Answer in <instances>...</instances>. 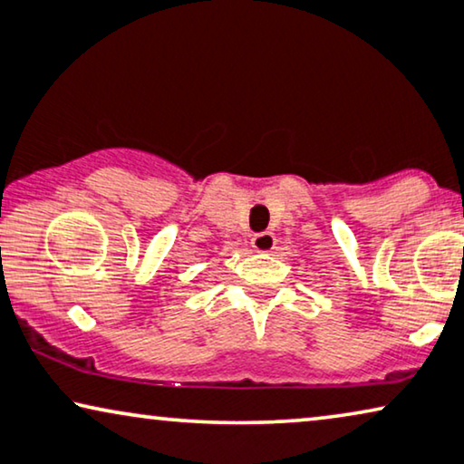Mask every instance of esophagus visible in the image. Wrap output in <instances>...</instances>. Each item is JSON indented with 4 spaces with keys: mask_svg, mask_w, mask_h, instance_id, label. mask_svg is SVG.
Returning a JSON list of instances; mask_svg holds the SVG:
<instances>
[{
    "mask_svg": "<svg viewBox=\"0 0 464 464\" xmlns=\"http://www.w3.org/2000/svg\"><path fill=\"white\" fill-rule=\"evenodd\" d=\"M252 248L256 252H271L276 248V236L271 231L256 233V236L252 237Z\"/></svg>",
    "mask_w": 464,
    "mask_h": 464,
    "instance_id": "34e87169",
    "label": "esophagus"
}]
</instances>
